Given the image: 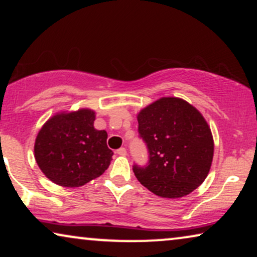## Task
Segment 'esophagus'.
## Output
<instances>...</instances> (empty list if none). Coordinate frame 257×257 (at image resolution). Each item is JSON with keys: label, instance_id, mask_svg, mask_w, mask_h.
Segmentation results:
<instances>
[{"label": "esophagus", "instance_id": "esophagus-1", "mask_svg": "<svg viewBox=\"0 0 257 257\" xmlns=\"http://www.w3.org/2000/svg\"><path fill=\"white\" fill-rule=\"evenodd\" d=\"M126 153H127V151H126L125 147H120V149L117 150L118 156H126Z\"/></svg>", "mask_w": 257, "mask_h": 257}]
</instances>
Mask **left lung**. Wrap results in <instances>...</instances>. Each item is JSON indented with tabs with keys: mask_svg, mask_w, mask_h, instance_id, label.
Listing matches in <instances>:
<instances>
[{
	"mask_svg": "<svg viewBox=\"0 0 257 257\" xmlns=\"http://www.w3.org/2000/svg\"><path fill=\"white\" fill-rule=\"evenodd\" d=\"M139 137L149 161L133 165L138 181L163 198H181L205 181L213 160L214 143L202 114L187 101L165 97L138 114Z\"/></svg>",
	"mask_w": 257,
	"mask_h": 257,
	"instance_id": "8db88e82",
	"label": "left lung"
}]
</instances>
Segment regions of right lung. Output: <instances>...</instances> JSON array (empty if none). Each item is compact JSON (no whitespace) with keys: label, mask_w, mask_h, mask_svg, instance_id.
<instances>
[{"label":"right lung","mask_w":257,"mask_h":257,"mask_svg":"<svg viewBox=\"0 0 257 257\" xmlns=\"http://www.w3.org/2000/svg\"><path fill=\"white\" fill-rule=\"evenodd\" d=\"M87 108L49 119L35 142V159L45 177L63 187H79L107 170L113 152L106 131L93 127Z\"/></svg>","instance_id":"add662e5"}]
</instances>
